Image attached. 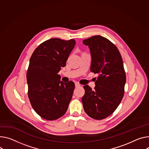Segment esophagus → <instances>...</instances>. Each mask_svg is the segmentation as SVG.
<instances>
[{"mask_svg":"<svg viewBox=\"0 0 149 149\" xmlns=\"http://www.w3.org/2000/svg\"><path fill=\"white\" fill-rule=\"evenodd\" d=\"M75 86L76 87H78L81 86V85H80L79 84H78V83H75Z\"/></svg>","mask_w":149,"mask_h":149,"instance_id":"esophagus-1","label":"esophagus"}]
</instances>
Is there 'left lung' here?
Here are the masks:
<instances>
[{"label":"left lung","instance_id":"left-lung-1","mask_svg":"<svg viewBox=\"0 0 149 149\" xmlns=\"http://www.w3.org/2000/svg\"><path fill=\"white\" fill-rule=\"evenodd\" d=\"M83 43L90 50V71L99 74L94 90L84 86L83 105L89 116L101 120L113 113L123 98L126 82L123 61L116 46L104 37L94 36Z\"/></svg>","mask_w":149,"mask_h":149}]
</instances>
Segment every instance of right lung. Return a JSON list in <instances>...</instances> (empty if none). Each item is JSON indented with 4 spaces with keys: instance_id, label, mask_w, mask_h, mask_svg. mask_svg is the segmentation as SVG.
<instances>
[{
    "instance_id": "1",
    "label": "right lung",
    "mask_w": 149,
    "mask_h": 149,
    "mask_svg": "<svg viewBox=\"0 0 149 149\" xmlns=\"http://www.w3.org/2000/svg\"><path fill=\"white\" fill-rule=\"evenodd\" d=\"M75 45L74 39L51 38L40 44L31 56L26 73L28 96L33 109L46 120L61 118L68 108L75 84L61 81L58 73Z\"/></svg>"
}]
</instances>
